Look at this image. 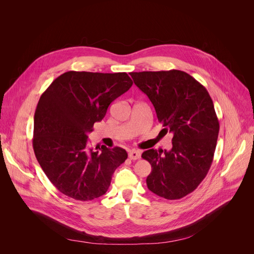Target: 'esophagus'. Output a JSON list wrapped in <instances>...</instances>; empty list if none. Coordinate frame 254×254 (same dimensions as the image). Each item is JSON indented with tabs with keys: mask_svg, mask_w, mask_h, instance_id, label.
<instances>
[{
	"mask_svg": "<svg viewBox=\"0 0 254 254\" xmlns=\"http://www.w3.org/2000/svg\"><path fill=\"white\" fill-rule=\"evenodd\" d=\"M128 157H129L130 160H133V161L138 160L140 158V152L135 151V150H131V151L128 152Z\"/></svg>",
	"mask_w": 254,
	"mask_h": 254,
	"instance_id": "34e87169",
	"label": "esophagus"
}]
</instances>
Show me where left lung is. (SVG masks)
I'll use <instances>...</instances> for the list:
<instances>
[{"mask_svg": "<svg viewBox=\"0 0 254 254\" xmlns=\"http://www.w3.org/2000/svg\"><path fill=\"white\" fill-rule=\"evenodd\" d=\"M134 84L153 103L162 130L173 133L170 151H144L152 166L147 186L176 200L193 192L206 177L215 153L219 122L207 89L181 70L131 72Z\"/></svg>", "mask_w": 254, "mask_h": 254, "instance_id": "1", "label": "left lung"}]
</instances>
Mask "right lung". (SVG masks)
I'll use <instances>...</instances> for the list:
<instances>
[{"label": "right lung", "instance_id": "obj_1", "mask_svg": "<svg viewBox=\"0 0 254 254\" xmlns=\"http://www.w3.org/2000/svg\"><path fill=\"white\" fill-rule=\"evenodd\" d=\"M131 85L126 72L68 71L41 95L34 116L33 149L45 175L62 194L89 201L106 193L127 153L104 146L95 152L87 147V134L110 104Z\"/></svg>", "mask_w": 254, "mask_h": 254}]
</instances>
